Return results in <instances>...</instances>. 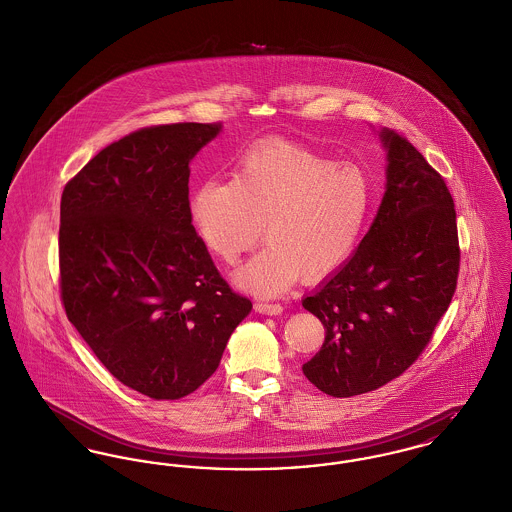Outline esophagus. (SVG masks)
Here are the masks:
<instances>
[{
  "instance_id": "34e87169",
  "label": "esophagus",
  "mask_w": 512,
  "mask_h": 512,
  "mask_svg": "<svg viewBox=\"0 0 512 512\" xmlns=\"http://www.w3.org/2000/svg\"><path fill=\"white\" fill-rule=\"evenodd\" d=\"M254 308L260 314H281L283 312V305H279V303H262V301H258Z\"/></svg>"
}]
</instances>
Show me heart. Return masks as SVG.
<instances>
[{"label":"heart","instance_id":"heart-1","mask_svg":"<svg viewBox=\"0 0 512 512\" xmlns=\"http://www.w3.org/2000/svg\"><path fill=\"white\" fill-rule=\"evenodd\" d=\"M373 180L357 163L285 141L250 149L235 180H207L190 211L200 239L235 264L264 237L268 244L237 272L256 295L285 291L338 270L353 254L373 207Z\"/></svg>","mask_w":512,"mask_h":512}]
</instances>
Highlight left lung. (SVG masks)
Returning <instances> with one entry per match:
<instances>
[{"label":"left lung","instance_id":"left-lung-1","mask_svg":"<svg viewBox=\"0 0 512 512\" xmlns=\"http://www.w3.org/2000/svg\"><path fill=\"white\" fill-rule=\"evenodd\" d=\"M386 192L353 256L303 307L326 330L303 365L334 398L365 394L398 378L429 345L456 291L460 244L456 209L443 176L392 130Z\"/></svg>","mask_w":512,"mask_h":512}]
</instances>
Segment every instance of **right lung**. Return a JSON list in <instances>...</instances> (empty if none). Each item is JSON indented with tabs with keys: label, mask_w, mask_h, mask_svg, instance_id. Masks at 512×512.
<instances>
[{
	"label": "right lung",
	"mask_w": 512,
	"mask_h": 512,
	"mask_svg": "<svg viewBox=\"0 0 512 512\" xmlns=\"http://www.w3.org/2000/svg\"><path fill=\"white\" fill-rule=\"evenodd\" d=\"M219 130L141 128L106 145L62 194L68 320L110 375L153 400L198 390L252 310L192 225L188 165Z\"/></svg>",
	"instance_id": "1"
}]
</instances>
